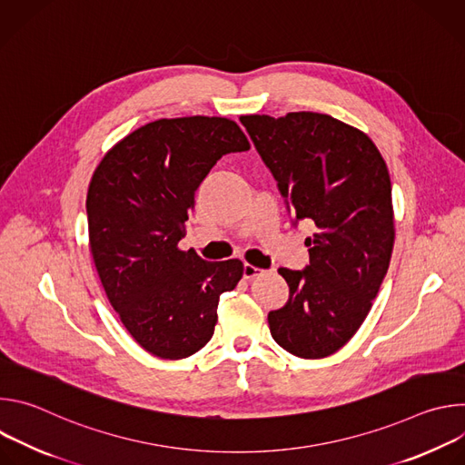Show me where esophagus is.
<instances>
[{
	"mask_svg": "<svg viewBox=\"0 0 465 465\" xmlns=\"http://www.w3.org/2000/svg\"><path fill=\"white\" fill-rule=\"evenodd\" d=\"M259 274H262V271H261V269L253 267V264L244 262V269H242V276H244V280H253V278H257Z\"/></svg>",
	"mask_w": 465,
	"mask_h": 465,
	"instance_id": "34e87169",
	"label": "esophagus"
}]
</instances>
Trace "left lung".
I'll return each mask as SVG.
<instances>
[{"label":"left lung","instance_id":"left-lung-1","mask_svg":"<svg viewBox=\"0 0 465 465\" xmlns=\"http://www.w3.org/2000/svg\"><path fill=\"white\" fill-rule=\"evenodd\" d=\"M294 224L311 219L309 264L280 269L289 302L269 312L272 339L302 359L339 351L362 325L393 250L391 183L373 142L316 112L241 115Z\"/></svg>","mask_w":465,"mask_h":465}]
</instances>
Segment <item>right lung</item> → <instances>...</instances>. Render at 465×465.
Here are the masks:
<instances>
[{"mask_svg": "<svg viewBox=\"0 0 465 465\" xmlns=\"http://www.w3.org/2000/svg\"><path fill=\"white\" fill-rule=\"evenodd\" d=\"M248 149L232 119H158L115 143L92 176L86 213L97 274L132 339L160 359L203 350L221 294L242 278L239 259L204 261L178 241L212 167Z\"/></svg>", "mask_w": 465, "mask_h": 465, "instance_id": "right-lung-1", "label": "right lung"}]
</instances>
